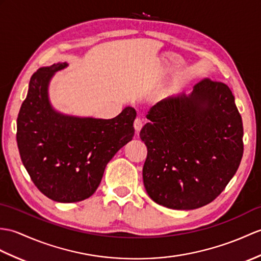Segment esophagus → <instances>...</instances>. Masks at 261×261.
I'll use <instances>...</instances> for the list:
<instances>
[{
    "mask_svg": "<svg viewBox=\"0 0 261 261\" xmlns=\"http://www.w3.org/2000/svg\"><path fill=\"white\" fill-rule=\"evenodd\" d=\"M142 125H143L142 121H141V119H139V118H137V119L135 120V122H133V128H135V130H136L137 133L141 130Z\"/></svg>",
    "mask_w": 261,
    "mask_h": 261,
    "instance_id": "obj_1",
    "label": "esophagus"
}]
</instances>
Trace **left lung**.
Listing matches in <instances>:
<instances>
[{"instance_id":"8db88e82","label":"left lung","mask_w":261,"mask_h":261,"mask_svg":"<svg viewBox=\"0 0 261 261\" xmlns=\"http://www.w3.org/2000/svg\"><path fill=\"white\" fill-rule=\"evenodd\" d=\"M140 131L147 145L142 175L149 197L163 207L197 209L220 195L244 153L242 120L225 83L200 81L150 109Z\"/></svg>"}]
</instances>
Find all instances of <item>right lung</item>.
<instances>
[{"mask_svg": "<svg viewBox=\"0 0 261 261\" xmlns=\"http://www.w3.org/2000/svg\"><path fill=\"white\" fill-rule=\"evenodd\" d=\"M68 63L40 68L31 76L17 116L21 160L36 188L58 202H77L98 189L113 155L132 140L137 112L126 107L113 119L68 116L48 100V83Z\"/></svg>", "mask_w": 261, "mask_h": 261, "instance_id": "1", "label": "right lung"}]
</instances>
